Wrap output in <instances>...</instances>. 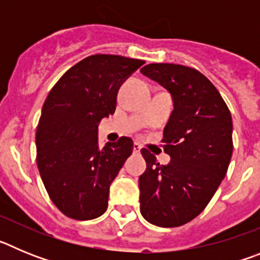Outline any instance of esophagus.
<instances>
[{
	"label": "esophagus",
	"instance_id": "esophagus-1",
	"mask_svg": "<svg viewBox=\"0 0 260 260\" xmlns=\"http://www.w3.org/2000/svg\"><path fill=\"white\" fill-rule=\"evenodd\" d=\"M133 150H134V152L135 153H138V152H141V150H142V146L139 143H137V142H135L134 143V146H133Z\"/></svg>",
	"mask_w": 260,
	"mask_h": 260
}]
</instances>
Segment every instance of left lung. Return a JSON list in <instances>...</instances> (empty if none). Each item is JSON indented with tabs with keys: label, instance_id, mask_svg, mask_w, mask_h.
<instances>
[{
	"label": "left lung",
	"instance_id": "obj_1",
	"mask_svg": "<svg viewBox=\"0 0 260 260\" xmlns=\"http://www.w3.org/2000/svg\"><path fill=\"white\" fill-rule=\"evenodd\" d=\"M141 73L173 100L162 138L171 161L161 165L150 151H141L147 162L139 177L141 213L157 226H180L206 208L226 174L233 152L231 112L216 87L195 69L150 63Z\"/></svg>",
	"mask_w": 260,
	"mask_h": 260
}]
</instances>
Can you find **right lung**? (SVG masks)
I'll use <instances>...</instances> for the list:
<instances>
[{"label": "right lung", "mask_w": 260, "mask_h": 260, "mask_svg": "<svg viewBox=\"0 0 260 260\" xmlns=\"http://www.w3.org/2000/svg\"><path fill=\"white\" fill-rule=\"evenodd\" d=\"M142 59L95 54L69 69L50 89L36 128V161L56 207L75 220L108 208L110 183L132 155V138L100 148L99 123L116 110L121 84Z\"/></svg>", "instance_id": "1"}]
</instances>
